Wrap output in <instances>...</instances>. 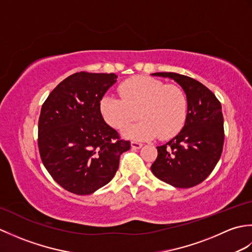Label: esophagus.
I'll return each mask as SVG.
<instances>
[{"instance_id":"1","label":"esophagus","mask_w":252,"mask_h":252,"mask_svg":"<svg viewBox=\"0 0 252 252\" xmlns=\"http://www.w3.org/2000/svg\"><path fill=\"white\" fill-rule=\"evenodd\" d=\"M142 146H143L142 143H137V142H132L131 143V147L133 149H140Z\"/></svg>"}]
</instances>
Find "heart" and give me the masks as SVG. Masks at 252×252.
<instances>
[{
    "mask_svg": "<svg viewBox=\"0 0 252 252\" xmlns=\"http://www.w3.org/2000/svg\"><path fill=\"white\" fill-rule=\"evenodd\" d=\"M119 94L121 98L105 95L99 109L105 121L115 129L130 125L138 115L142 120L123 131L126 137L152 140L159 136L167 140L185 125L189 98L178 85H167L151 77H136L123 82Z\"/></svg>",
    "mask_w": 252,
    "mask_h": 252,
    "instance_id": "b5f03b06",
    "label": "heart"
}]
</instances>
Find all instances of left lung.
I'll return each instance as SVG.
<instances>
[{
  "label": "left lung",
  "mask_w": 252,
  "mask_h": 252,
  "mask_svg": "<svg viewBox=\"0 0 252 252\" xmlns=\"http://www.w3.org/2000/svg\"><path fill=\"white\" fill-rule=\"evenodd\" d=\"M169 78L184 90L189 112L183 129L172 140L157 147L152 172L176 189H189L205 181L221 157L224 129L221 103L197 80L174 72H155Z\"/></svg>",
  "instance_id": "obj_1"
}]
</instances>
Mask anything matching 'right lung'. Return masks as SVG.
<instances>
[{"label":"right lung","mask_w":252,"mask_h":252,"mask_svg":"<svg viewBox=\"0 0 252 252\" xmlns=\"http://www.w3.org/2000/svg\"><path fill=\"white\" fill-rule=\"evenodd\" d=\"M115 73L77 72L52 91L39 119L40 156L63 189L90 195L108 184L131 147L105 122L99 104Z\"/></svg>","instance_id":"add662e5"}]
</instances>
